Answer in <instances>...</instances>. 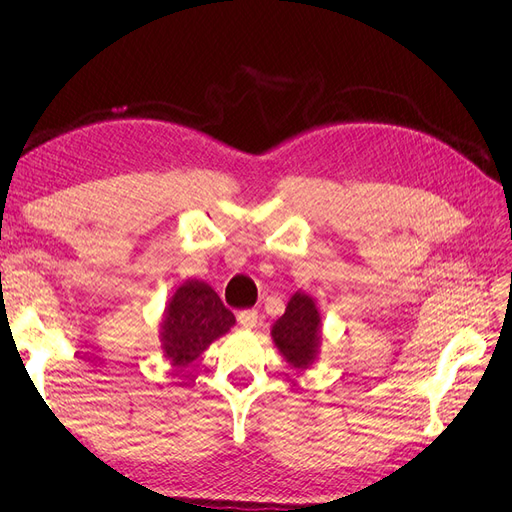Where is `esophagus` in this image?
<instances>
[{
    "label": "esophagus",
    "instance_id": "1",
    "mask_svg": "<svg viewBox=\"0 0 512 512\" xmlns=\"http://www.w3.org/2000/svg\"><path fill=\"white\" fill-rule=\"evenodd\" d=\"M237 320L241 324V329H254L258 324V312L256 309H243V312L237 314Z\"/></svg>",
    "mask_w": 512,
    "mask_h": 512
}]
</instances>
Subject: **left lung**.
<instances>
[{"label":"left lung","instance_id":"8db88e82","mask_svg":"<svg viewBox=\"0 0 512 512\" xmlns=\"http://www.w3.org/2000/svg\"><path fill=\"white\" fill-rule=\"evenodd\" d=\"M271 337L294 369L312 367L320 348V312L314 299L305 292H294L284 316L275 320Z\"/></svg>","mask_w":512,"mask_h":512}]
</instances>
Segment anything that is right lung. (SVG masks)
Instances as JSON below:
<instances>
[{
  "mask_svg": "<svg viewBox=\"0 0 512 512\" xmlns=\"http://www.w3.org/2000/svg\"><path fill=\"white\" fill-rule=\"evenodd\" d=\"M232 324L235 316L209 284L200 280L183 282L164 309L160 329L164 356L175 367L190 365L211 342L228 333Z\"/></svg>",
  "mask_w": 512,
  "mask_h": 512,
  "instance_id": "add662e5",
  "label": "right lung"
}]
</instances>
